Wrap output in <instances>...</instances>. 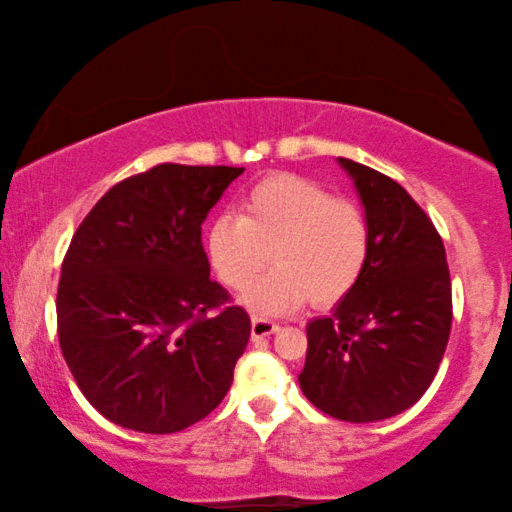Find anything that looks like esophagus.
<instances>
[{
  "label": "esophagus",
  "mask_w": 512,
  "mask_h": 512,
  "mask_svg": "<svg viewBox=\"0 0 512 512\" xmlns=\"http://www.w3.org/2000/svg\"><path fill=\"white\" fill-rule=\"evenodd\" d=\"M277 331H279V324H275V321L263 319V317H251V340H263Z\"/></svg>",
  "instance_id": "obj_1"
}]
</instances>
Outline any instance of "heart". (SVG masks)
I'll list each match as a JSON object with an SVG mask.
<instances>
[{
    "label": "heart",
    "instance_id": "b5f03b06",
    "mask_svg": "<svg viewBox=\"0 0 512 512\" xmlns=\"http://www.w3.org/2000/svg\"><path fill=\"white\" fill-rule=\"evenodd\" d=\"M270 254L275 270L242 296L251 312L284 314L307 298L333 305L366 270L368 219L310 179L272 174L244 193L240 216H216L207 230L209 263L228 289H247Z\"/></svg>",
    "mask_w": 512,
    "mask_h": 512
}]
</instances>
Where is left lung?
<instances>
[{"label":"left lung","mask_w":512,"mask_h":512,"mask_svg":"<svg viewBox=\"0 0 512 512\" xmlns=\"http://www.w3.org/2000/svg\"><path fill=\"white\" fill-rule=\"evenodd\" d=\"M370 226L366 270L328 317L307 324L300 389L342 422H380L415 405L438 373L452 328L445 247L394 179L338 158Z\"/></svg>","instance_id":"1"}]
</instances>
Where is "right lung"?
Segmentation results:
<instances>
[{"instance_id": "right-lung-1", "label": "right lung", "mask_w": 512, "mask_h": 512, "mask_svg": "<svg viewBox=\"0 0 512 512\" xmlns=\"http://www.w3.org/2000/svg\"><path fill=\"white\" fill-rule=\"evenodd\" d=\"M242 172L156 165L109 188L72 237L60 349L88 403L123 429H186L233 384L251 321L209 279L202 223Z\"/></svg>"}]
</instances>
